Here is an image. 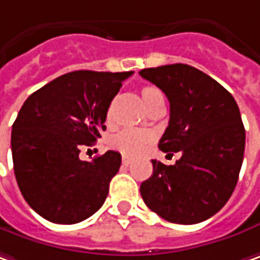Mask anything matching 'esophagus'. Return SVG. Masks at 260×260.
Returning a JSON list of instances; mask_svg holds the SVG:
<instances>
[{
  "mask_svg": "<svg viewBox=\"0 0 260 260\" xmlns=\"http://www.w3.org/2000/svg\"><path fill=\"white\" fill-rule=\"evenodd\" d=\"M131 163H132V158H131V157H128V155H122V164H123V166H129Z\"/></svg>",
  "mask_w": 260,
  "mask_h": 260,
  "instance_id": "34e87169",
  "label": "esophagus"
}]
</instances>
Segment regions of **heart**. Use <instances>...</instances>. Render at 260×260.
I'll list each match as a JSON object with an SVG mask.
<instances>
[{
	"label": "heart",
	"instance_id": "b5f03b06",
	"mask_svg": "<svg viewBox=\"0 0 260 260\" xmlns=\"http://www.w3.org/2000/svg\"><path fill=\"white\" fill-rule=\"evenodd\" d=\"M161 96L160 90L151 87V85H147L141 90V97L145 108L151 103L155 97ZM108 119H110V112H109ZM154 141V135L148 131H140V129H122L118 134H115L110 141L109 145L116 150V151L122 152L123 155H131V157H135V155H140L148 144H151Z\"/></svg>",
	"mask_w": 260,
	"mask_h": 260
}]
</instances>
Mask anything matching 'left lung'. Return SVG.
I'll list each match as a JSON object with an SVG mask.
<instances>
[{
	"label": "left lung",
	"mask_w": 260,
	"mask_h": 260,
	"mask_svg": "<svg viewBox=\"0 0 260 260\" xmlns=\"http://www.w3.org/2000/svg\"><path fill=\"white\" fill-rule=\"evenodd\" d=\"M170 102V120L158 148L182 157L173 166L151 160L141 197L157 215L197 224L232 197L242 169L246 132L234 97L214 78L186 63L140 71Z\"/></svg>",
	"instance_id": "1"
}]
</instances>
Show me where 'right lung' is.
I'll return each mask as SVG.
<instances>
[{"mask_svg":"<svg viewBox=\"0 0 260 260\" xmlns=\"http://www.w3.org/2000/svg\"><path fill=\"white\" fill-rule=\"evenodd\" d=\"M126 73L74 71L30 94L11 132L14 175L30 208L45 220L75 224L105 204L120 154L108 151L93 161L80 160L106 129L105 120Z\"/></svg>","mask_w":260,"mask_h":260,"instance_id":"right-lung-1","label":"right lung"}]
</instances>
